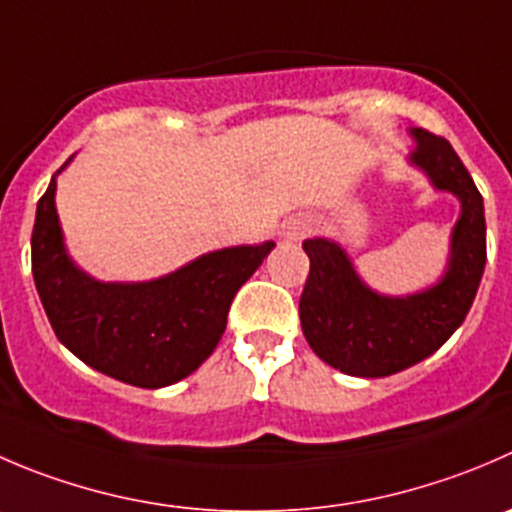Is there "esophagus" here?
<instances>
[{
  "instance_id": "34e87169",
  "label": "esophagus",
  "mask_w": 512,
  "mask_h": 512,
  "mask_svg": "<svg viewBox=\"0 0 512 512\" xmlns=\"http://www.w3.org/2000/svg\"><path fill=\"white\" fill-rule=\"evenodd\" d=\"M307 232H310V222L302 220V217H297V220H290L285 227H282V235H285L287 240H302Z\"/></svg>"
}]
</instances>
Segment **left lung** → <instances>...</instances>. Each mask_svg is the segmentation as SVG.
<instances>
[{
  "mask_svg": "<svg viewBox=\"0 0 512 512\" xmlns=\"http://www.w3.org/2000/svg\"><path fill=\"white\" fill-rule=\"evenodd\" d=\"M423 167L438 190L460 197L463 212L443 280L410 297L367 290L345 252L327 240H307L310 275L300 295L305 340L320 360L355 377H388L433 355L468 315L485 267L483 195L445 137L413 130Z\"/></svg>",
  "mask_w": 512,
  "mask_h": 512,
  "instance_id": "obj_1",
  "label": "left lung"
}]
</instances>
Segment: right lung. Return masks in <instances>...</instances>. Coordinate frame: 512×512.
<instances>
[{"label": "right lung", "mask_w": 512, "mask_h": 512, "mask_svg": "<svg viewBox=\"0 0 512 512\" xmlns=\"http://www.w3.org/2000/svg\"><path fill=\"white\" fill-rule=\"evenodd\" d=\"M54 190L52 177L37 202L32 275L59 342L137 388H165L197 370L225 332L232 297L275 242L210 252L152 282H97L64 252Z\"/></svg>", "instance_id": "right-lung-1"}]
</instances>
